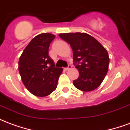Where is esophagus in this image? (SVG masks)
Wrapping results in <instances>:
<instances>
[{
	"label": "esophagus",
	"instance_id": "obj_1",
	"mask_svg": "<svg viewBox=\"0 0 130 130\" xmlns=\"http://www.w3.org/2000/svg\"><path fill=\"white\" fill-rule=\"evenodd\" d=\"M71 68H72V66H71V65H68V68H64V70H70Z\"/></svg>",
	"mask_w": 130,
	"mask_h": 130
}]
</instances>
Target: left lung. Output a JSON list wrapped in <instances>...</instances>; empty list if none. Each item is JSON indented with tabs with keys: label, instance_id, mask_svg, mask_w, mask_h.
<instances>
[{
	"label": "left lung",
	"instance_id": "left-lung-1",
	"mask_svg": "<svg viewBox=\"0 0 130 130\" xmlns=\"http://www.w3.org/2000/svg\"><path fill=\"white\" fill-rule=\"evenodd\" d=\"M59 37L70 44L75 67L79 72L74 86L84 92L98 88L109 70V57L106 48L90 35L85 32L60 33Z\"/></svg>",
	"mask_w": 130,
	"mask_h": 130
}]
</instances>
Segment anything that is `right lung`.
<instances>
[{
  "label": "right lung",
  "instance_id": "add662e5",
  "mask_svg": "<svg viewBox=\"0 0 130 130\" xmlns=\"http://www.w3.org/2000/svg\"><path fill=\"white\" fill-rule=\"evenodd\" d=\"M56 36L41 33L27 45L19 60V72L22 82L32 95L45 97L56 89L62 68H55L48 56L50 43Z\"/></svg>",
  "mask_w": 130,
  "mask_h": 130
}]
</instances>
